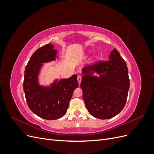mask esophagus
<instances>
[{"label": "esophagus", "instance_id": "obj_1", "mask_svg": "<svg viewBox=\"0 0 154 154\" xmlns=\"http://www.w3.org/2000/svg\"><path fill=\"white\" fill-rule=\"evenodd\" d=\"M82 76H81L80 75H78V76L77 80H78V83H79V84H80V83H81V82H82Z\"/></svg>", "mask_w": 154, "mask_h": 154}]
</instances>
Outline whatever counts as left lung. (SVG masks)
<instances>
[{"mask_svg": "<svg viewBox=\"0 0 154 154\" xmlns=\"http://www.w3.org/2000/svg\"><path fill=\"white\" fill-rule=\"evenodd\" d=\"M94 72L100 74L98 77L92 75ZM82 73L80 86L90 114L101 119L118 114L127 100L130 80L127 63L118 50L111 51L109 60L83 67Z\"/></svg>", "mask_w": 154, "mask_h": 154, "instance_id": "1", "label": "left lung"}]
</instances>
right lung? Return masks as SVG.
Returning a JSON list of instances; mask_svg holds the SVG:
<instances>
[{"label":"right lung","mask_w":154,"mask_h":154,"mask_svg":"<svg viewBox=\"0 0 154 154\" xmlns=\"http://www.w3.org/2000/svg\"><path fill=\"white\" fill-rule=\"evenodd\" d=\"M48 44L37 49L25 69L23 88L27 105L38 117L57 119L66 114L74 90L78 87L77 75L55 80L50 87L40 85L38 76L44 63L55 60L57 51Z\"/></svg>","instance_id":"obj_1"}]
</instances>
